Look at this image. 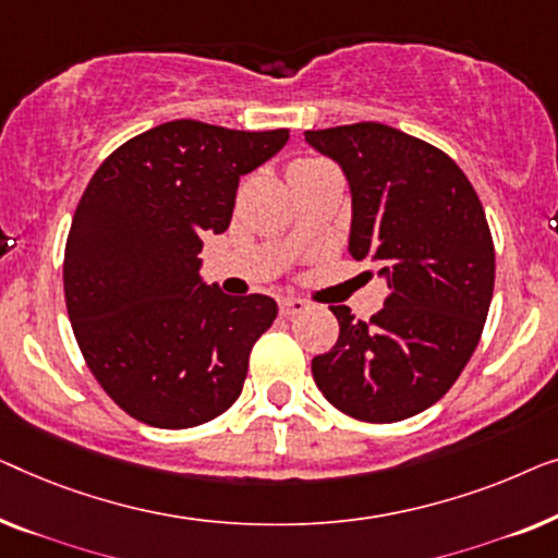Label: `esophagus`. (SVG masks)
Masks as SVG:
<instances>
[{
	"mask_svg": "<svg viewBox=\"0 0 558 558\" xmlns=\"http://www.w3.org/2000/svg\"><path fill=\"white\" fill-rule=\"evenodd\" d=\"M305 308H308V303L301 301V298H280V313L286 318L298 316V313H303Z\"/></svg>",
	"mask_w": 558,
	"mask_h": 558,
	"instance_id": "esophagus-1",
	"label": "esophagus"
}]
</instances>
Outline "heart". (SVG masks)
I'll return each instance as SVG.
<instances>
[{
    "label": "heart",
    "instance_id": "heart-1",
    "mask_svg": "<svg viewBox=\"0 0 558 558\" xmlns=\"http://www.w3.org/2000/svg\"><path fill=\"white\" fill-rule=\"evenodd\" d=\"M313 163H320V161L318 159H303V161L293 163V167H313Z\"/></svg>",
    "mask_w": 558,
    "mask_h": 558
}]
</instances>
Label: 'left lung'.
Returning <instances> with one entry per match:
<instances>
[{
	"label": "left lung",
	"mask_w": 558,
	"mask_h": 558,
	"mask_svg": "<svg viewBox=\"0 0 558 558\" xmlns=\"http://www.w3.org/2000/svg\"><path fill=\"white\" fill-rule=\"evenodd\" d=\"M351 186L349 253L379 265L384 308L359 320L331 305L339 341L313 359L336 410L387 425L425 412L458 381L488 318L496 250L483 204L445 151L364 121L305 131Z\"/></svg>",
	"instance_id": "left-lung-1"
}]
</instances>
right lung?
I'll list each match as a JSON object with an SVG mask.
<instances>
[{
    "label": "right lung",
    "instance_id": "add662e5",
    "mask_svg": "<svg viewBox=\"0 0 558 558\" xmlns=\"http://www.w3.org/2000/svg\"><path fill=\"white\" fill-rule=\"evenodd\" d=\"M288 129L169 121L108 156L65 242V305L85 364L125 414L186 429L238 402L268 295H225L199 278L204 232L230 227L240 177L276 156Z\"/></svg>",
    "mask_w": 558,
    "mask_h": 558
}]
</instances>
